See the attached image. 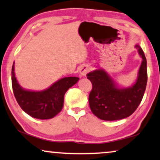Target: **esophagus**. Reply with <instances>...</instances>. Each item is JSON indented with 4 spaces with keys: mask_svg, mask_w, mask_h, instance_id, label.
Wrapping results in <instances>:
<instances>
[{
    "mask_svg": "<svg viewBox=\"0 0 160 160\" xmlns=\"http://www.w3.org/2000/svg\"><path fill=\"white\" fill-rule=\"evenodd\" d=\"M90 68L88 65H84V66H82L80 69V74L82 75V76H84L90 72Z\"/></svg>",
    "mask_w": 160,
    "mask_h": 160,
    "instance_id": "1",
    "label": "esophagus"
}]
</instances>
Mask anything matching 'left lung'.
Masks as SVG:
<instances>
[{
    "instance_id": "left-lung-1",
    "label": "left lung",
    "mask_w": 160,
    "mask_h": 160,
    "mask_svg": "<svg viewBox=\"0 0 160 160\" xmlns=\"http://www.w3.org/2000/svg\"><path fill=\"white\" fill-rule=\"evenodd\" d=\"M142 58L134 84L118 88L113 78L104 70H96L87 75L92 88L89 95L90 110L100 119L114 121L127 118L137 110L146 88L147 61L139 45H136Z\"/></svg>"
}]
</instances>
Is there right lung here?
Listing matches in <instances>:
<instances>
[{"label":"right lung","mask_w":160,"mask_h":160,"mask_svg":"<svg viewBox=\"0 0 160 160\" xmlns=\"http://www.w3.org/2000/svg\"><path fill=\"white\" fill-rule=\"evenodd\" d=\"M14 63L12 68V85L15 97L23 111L33 118L49 119L56 116L64 106L65 92L78 82V77L61 78L42 91L24 90L15 76Z\"/></svg>","instance_id":"right-lung-1"}]
</instances>
